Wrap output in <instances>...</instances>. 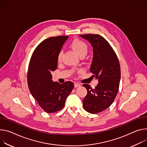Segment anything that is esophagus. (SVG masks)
<instances>
[{
    "label": "esophagus",
    "instance_id": "obj_1",
    "mask_svg": "<svg viewBox=\"0 0 147 147\" xmlns=\"http://www.w3.org/2000/svg\"><path fill=\"white\" fill-rule=\"evenodd\" d=\"M80 86H81V84H79V83H74V87H80Z\"/></svg>",
    "mask_w": 147,
    "mask_h": 147
}]
</instances>
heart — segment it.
Listing matches in <instances>:
<instances>
[{
	"instance_id": "1",
	"label": "heart",
	"mask_w": 147,
	"mask_h": 147,
	"mask_svg": "<svg viewBox=\"0 0 147 147\" xmlns=\"http://www.w3.org/2000/svg\"><path fill=\"white\" fill-rule=\"evenodd\" d=\"M70 46L80 57L82 56H85L87 52V46L86 44L83 41L80 40H74L71 43ZM62 55L63 51H60L57 56V60L59 61H61Z\"/></svg>"
}]
</instances>
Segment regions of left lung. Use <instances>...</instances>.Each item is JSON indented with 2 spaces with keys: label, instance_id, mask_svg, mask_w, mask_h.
Wrapping results in <instances>:
<instances>
[{
  "label": "left lung",
  "instance_id": "8db88e82",
  "mask_svg": "<svg viewBox=\"0 0 147 147\" xmlns=\"http://www.w3.org/2000/svg\"><path fill=\"white\" fill-rule=\"evenodd\" d=\"M80 36L88 40L92 47L90 72L98 80L94 88L88 84L83 85L87 90L83 99V108L90 113L97 114L109 108L117 94L121 78L120 65L115 51L103 37L94 34Z\"/></svg>",
  "mask_w": 147,
  "mask_h": 147
}]
</instances>
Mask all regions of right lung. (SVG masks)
<instances>
[{
  "mask_svg": "<svg viewBox=\"0 0 147 147\" xmlns=\"http://www.w3.org/2000/svg\"><path fill=\"white\" fill-rule=\"evenodd\" d=\"M68 36L51 37L40 43L33 51L29 65L28 84L33 97L47 113L61 110L74 88V84L53 82L51 71L57 68V56Z\"/></svg>",
  "mask_w": 147,
  "mask_h": 147,
  "instance_id": "add662e5",
  "label": "right lung"
}]
</instances>
